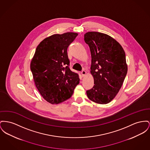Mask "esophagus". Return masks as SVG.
<instances>
[{"instance_id":"esophagus-1","label":"esophagus","mask_w":150,"mask_h":150,"mask_svg":"<svg viewBox=\"0 0 150 150\" xmlns=\"http://www.w3.org/2000/svg\"><path fill=\"white\" fill-rule=\"evenodd\" d=\"M86 71L84 70H83L81 72V75H82V76L83 77H84L86 75Z\"/></svg>"}]
</instances>
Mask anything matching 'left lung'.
Listing matches in <instances>:
<instances>
[{
  "mask_svg": "<svg viewBox=\"0 0 150 150\" xmlns=\"http://www.w3.org/2000/svg\"><path fill=\"white\" fill-rule=\"evenodd\" d=\"M84 41L91 51V73L95 84L87 95L96 103L108 104L118 93L126 76L125 53L115 40L103 33L87 32Z\"/></svg>",
  "mask_w": 150,
  "mask_h": 150,
  "instance_id": "8db88e82",
  "label": "left lung"
}]
</instances>
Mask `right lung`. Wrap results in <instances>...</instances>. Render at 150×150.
<instances>
[{
  "label": "right lung",
  "instance_id": "add662e5",
  "mask_svg": "<svg viewBox=\"0 0 150 150\" xmlns=\"http://www.w3.org/2000/svg\"><path fill=\"white\" fill-rule=\"evenodd\" d=\"M78 33L55 34L36 48L30 70L38 91L46 101L58 104L70 98L79 83V75L71 71L67 50Z\"/></svg>",
  "mask_w": 150,
  "mask_h": 150
}]
</instances>
